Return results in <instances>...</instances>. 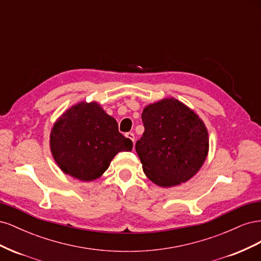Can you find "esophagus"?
<instances>
[{
	"instance_id": "obj_1",
	"label": "esophagus",
	"mask_w": 261,
	"mask_h": 261,
	"mask_svg": "<svg viewBox=\"0 0 261 261\" xmlns=\"http://www.w3.org/2000/svg\"><path fill=\"white\" fill-rule=\"evenodd\" d=\"M126 137H127L128 139H130L133 143H135V135H134L133 133H126V135H125Z\"/></svg>"
}]
</instances>
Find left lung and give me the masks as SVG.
Here are the masks:
<instances>
[{"mask_svg": "<svg viewBox=\"0 0 261 261\" xmlns=\"http://www.w3.org/2000/svg\"><path fill=\"white\" fill-rule=\"evenodd\" d=\"M145 132L136 151L147 177L161 187L192 178L206 160V125L192 109L174 98L147 106L141 114Z\"/></svg>", "mask_w": 261, "mask_h": 261, "instance_id": "obj_1", "label": "left lung"}]
</instances>
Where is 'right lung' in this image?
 <instances>
[{"instance_id":"obj_1","label":"right lung","mask_w":261,"mask_h":261,"mask_svg":"<svg viewBox=\"0 0 261 261\" xmlns=\"http://www.w3.org/2000/svg\"><path fill=\"white\" fill-rule=\"evenodd\" d=\"M50 148L60 169L84 181L100 177L120 151H132L133 141L118 132L115 118L97 102H80L54 123Z\"/></svg>"}]
</instances>
